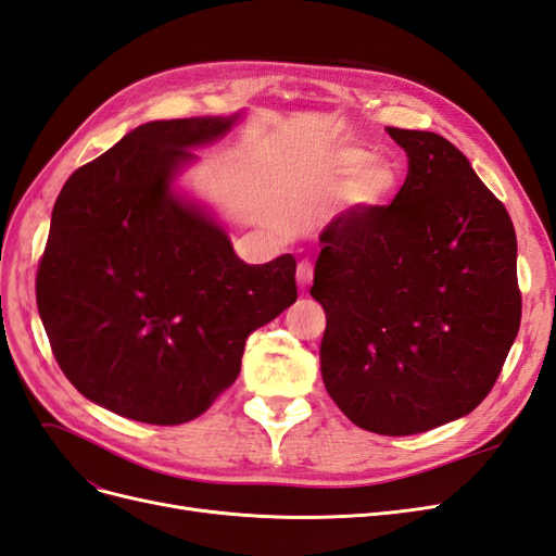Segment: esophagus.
Returning <instances> with one entry per match:
<instances>
[{
    "label": "esophagus",
    "mask_w": 556,
    "mask_h": 556,
    "mask_svg": "<svg viewBox=\"0 0 556 556\" xmlns=\"http://www.w3.org/2000/svg\"><path fill=\"white\" fill-rule=\"evenodd\" d=\"M296 282H299L301 290H306L308 285L313 282V264L308 260L299 262V266H296Z\"/></svg>",
    "instance_id": "esophagus-1"
}]
</instances>
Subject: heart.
<instances>
[{"instance_id":"1","label":"heart","mask_w":556,"mask_h":556,"mask_svg":"<svg viewBox=\"0 0 556 556\" xmlns=\"http://www.w3.org/2000/svg\"><path fill=\"white\" fill-rule=\"evenodd\" d=\"M323 178L331 190L350 185L348 199L359 208H382L401 190V169L392 160H376L374 150L339 146L325 157Z\"/></svg>"}]
</instances>
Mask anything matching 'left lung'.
I'll return each instance as SVG.
<instances>
[{
	"label": "left lung",
	"mask_w": 556,
	"mask_h": 556,
	"mask_svg": "<svg viewBox=\"0 0 556 556\" xmlns=\"http://www.w3.org/2000/svg\"><path fill=\"white\" fill-rule=\"evenodd\" d=\"M408 176L390 206L352 208L319 237L311 294L319 364L357 427L410 435L478 408L519 331L506 206L441 134L387 127Z\"/></svg>",
	"instance_id": "obj_1"
}]
</instances>
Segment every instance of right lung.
Here are the masks:
<instances>
[{
	"instance_id": "right-lung-1",
	"label": "right lung",
	"mask_w": 556,
	"mask_h": 556,
	"mask_svg": "<svg viewBox=\"0 0 556 556\" xmlns=\"http://www.w3.org/2000/svg\"><path fill=\"white\" fill-rule=\"evenodd\" d=\"M237 115L146 123L78 166L37 271L50 350L76 390L137 422L185 425L241 371L245 339L296 301V262L250 266L223 227L172 192L188 148Z\"/></svg>"
}]
</instances>
